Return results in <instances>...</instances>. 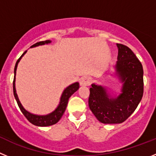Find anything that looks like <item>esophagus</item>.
I'll list each match as a JSON object with an SVG mask.
<instances>
[{"label": "esophagus", "mask_w": 156, "mask_h": 156, "mask_svg": "<svg viewBox=\"0 0 156 156\" xmlns=\"http://www.w3.org/2000/svg\"><path fill=\"white\" fill-rule=\"evenodd\" d=\"M90 82H91V80L89 77L83 76L80 80V84L81 86H89L90 84Z\"/></svg>", "instance_id": "1"}]
</instances>
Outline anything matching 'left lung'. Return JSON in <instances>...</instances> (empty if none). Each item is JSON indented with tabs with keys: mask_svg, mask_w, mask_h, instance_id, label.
<instances>
[{
	"mask_svg": "<svg viewBox=\"0 0 156 156\" xmlns=\"http://www.w3.org/2000/svg\"><path fill=\"white\" fill-rule=\"evenodd\" d=\"M118 57L115 69L123 82L122 94L109 98L101 86L92 84L88 104L90 110L102 123H121L137 108L144 93L142 65L130 48L117 44Z\"/></svg>",
	"mask_w": 156,
	"mask_h": 156,
	"instance_id": "obj_1",
	"label": "left lung"
}]
</instances>
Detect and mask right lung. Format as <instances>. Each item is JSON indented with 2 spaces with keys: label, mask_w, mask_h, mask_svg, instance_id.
<instances>
[{
  "label": "right lung",
  "mask_w": 156,
  "mask_h": 156,
  "mask_svg": "<svg viewBox=\"0 0 156 156\" xmlns=\"http://www.w3.org/2000/svg\"><path fill=\"white\" fill-rule=\"evenodd\" d=\"M50 41H40V42H37L36 44H34V45H32L31 48L33 47L38 46V45H43L44 44H48L50 43ZM27 52V51L24 52L21 55V57L19 58L17 60L16 63V66H15V70H14V73H15V76H14V80H13V93L14 96H15V98H16V101H17V104L19 105V108L21 110V112H23V114L24 115V116L28 119L29 122H30L32 124L35 125V126H51V125L55 124L60 120V119L62 118V115L64 114L65 111H66V106L68 104L69 98H70L72 94L73 93H75L78 89H79V83H75L73 84L70 85L68 87H66L65 89V90L63 91L62 94L61 100H60V104L58 106V108H56L53 112H51V114H48L47 115H34V114L30 113L29 112H27V110L25 109L23 107V105H21L20 101H19V98H18L17 94H16V87H15V80H16V69H17V66L19 62L20 61L21 58L24 55V54Z\"/></svg>",
  "instance_id": "right-lung-1"
}]
</instances>
